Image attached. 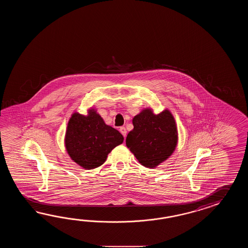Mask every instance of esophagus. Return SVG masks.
I'll return each mask as SVG.
<instances>
[{
	"instance_id": "34e87169",
	"label": "esophagus",
	"mask_w": 248,
	"mask_h": 248,
	"mask_svg": "<svg viewBox=\"0 0 248 248\" xmlns=\"http://www.w3.org/2000/svg\"><path fill=\"white\" fill-rule=\"evenodd\" d=\"M120 132L122 133V136H123V137H126V128H125L124 126H122V127H120Z\"/></svg>"
}]
</instances>
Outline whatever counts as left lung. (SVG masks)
I'll list each match as a JSON object with an SVG mask.
<instances>
[{
    "instance_id": "obj_1",
    "label": "left lung",
    "mask_w": 248,
    "mask_h": 248,
    "mask_svg": "<svg viewBox=\"0 0 248 248\" xmlns=\"http://www.w3.org/2000/svg\"><path fill=\"white\" fill-rule=\"evenodd\" d=\"M132 122L134 128L127 134L126 146L143 167L155 169L174 153L178 132L169 110L155 114L151 108H145Z\"/></svg>"
}]
</instances>
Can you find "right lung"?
<instances>
[{"instance_id": "right-lung-1", "label": "right lung", "mask_w": 248, "mask_h": 248, "mask_svg": "<svg viewBox=\"0 0 248 248\" xmlns=\"http://www.w3.org/2000/svg\"><path fill=\"white\" fill-rule=\"evenodd\" d=\"M124 137L106 125L91 108L87 115L74 112L69 120L64 145L70 158L85 169H96L106 162L112 149L122 144Z\"/></svg>"}]
</instances>
